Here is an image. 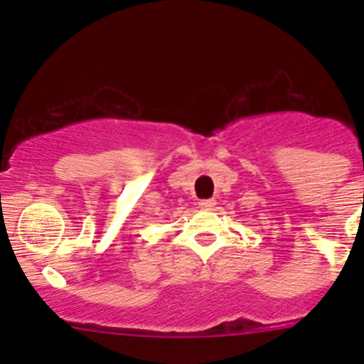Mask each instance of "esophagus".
I'll list each match as a JSON object with an SVG mask.
<instances>
[{
    "instance_id": "esophagus-1",
    "label": "esophagus",
    "mask_w": 364,
    "mask_h": 364,
    "mask_svg": "<svg viewBox=\"0 0 364 364\" xmlns=\"http://www.w3.org/2000/svg\"><path fill=\"white\" fill-rule=\"evenodd\" d=\"M215 205H216L215 199H205V200H200V203H199L200 209H213Z\"/></svg>"
}]
</instances>
